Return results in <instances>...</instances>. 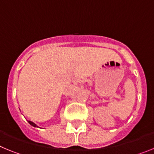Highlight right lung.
<instances>
[{
	"mask_svg": "<svg viewBox=\"0 0 154 154\" xmlns=\"http://www.w3.org/2000/svg\"><path fill=\"white\" fill-rule=\"evenodd\" d=\"M28 123H29L31 125V126H34V127H37V126H38L36 124H35V123H33V122H31V121H28Z\"/></svg>",
	"mask_w": 154,
	"mask_h": 154,
	"instance_id": "add662e5",
	"label": "right lung"
}]
</instances>
